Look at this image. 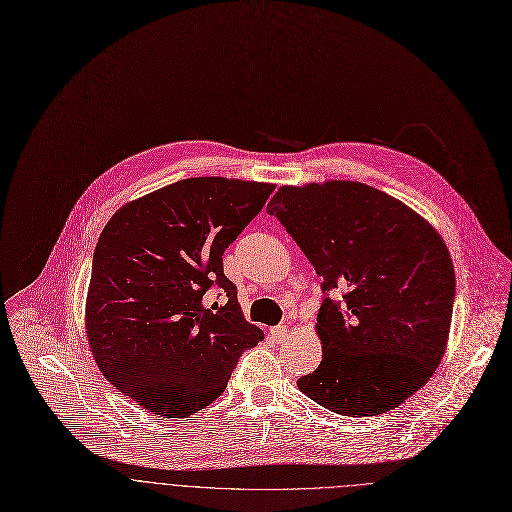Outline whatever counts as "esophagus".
Wrapping results in <instances>:
<instances>
[{
    "instance_id": "esophagus-1",
    "label": "esophagus",
    "mask_w": 512,
    "mask_h": 512,
    "mask_svg": "<svg viewBox=\"0 0 512 512\" xmlns=\"http://www.w3.org/2000/svg\"><path fill=\"white\" fill-rule=\"evenodd\" d=\"M273 335L279 339V342H283V339L287 337V325H277V327H273Z\"/></svg>"
}]
</instances>
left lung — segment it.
Returning a JSON list of instances; mask_svg holds the SVG:
<instances>
[{
    "mask_svg": "<svg viewBox=\"0 0 512 512\" xmlns=\"http://www.w3.org/2000/svg\"><path fill=\"white\" fill-rule=\"evenodd\" d=\"M267 213L323 279V358L297 388L342 416L398 408L446 350L456 277L442 237L398 199L352 181L281 187ZM335 288L339 302L328 297Z\"/></svg>",
    "mask_w": 512,
    "mask_h": 512,
    "instance_id": "1",
    "label": "left lung"
}]
</instances>
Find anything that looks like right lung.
I'll return each instance as SVG.
<instances>
[{
    "label": "right lung",
    "instance_id": "obj_1",
    "mask_svg": "<svg viewBox=\"0 0 512 512\" xmlns=\"http://www.w3.org/2000/svg\"><path fill=\"white\" fill-rule=\"evenodd\" d=\"M275 185L185 179L124 205L92 261L86 331L108 382L164 418H187L227 388L241 354L263 342L243 317L225 249ZM209 288L224 303L204 305Z\"/></svg>",
    "mask_w": 512,
    "mask_h": 512
}]
</instances>
